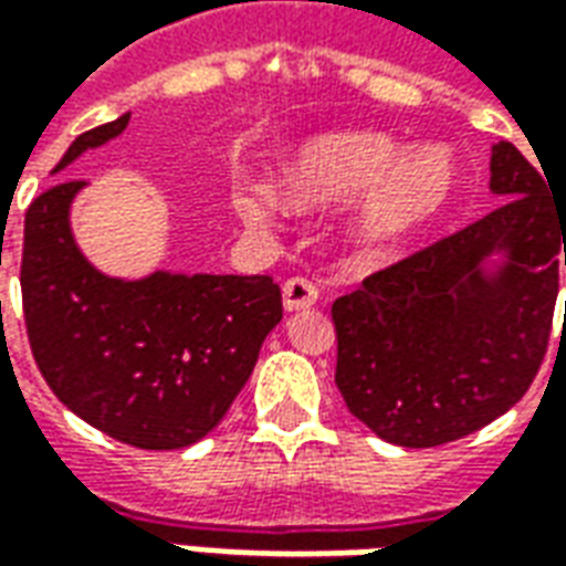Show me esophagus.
Here are the masks:
<instances>
[{"mask_svg": "<svg viewBox=\"0 0 566 566\" xmlns=\"http://www.w3.org/2000/svg\"><path fill=\"white\" fill-rule=\"evenodd\" d=\"M318 284L308 282L303 275H294V279H287L282 287V296H284V308L287 312H300V308H308L318 303Z\"/></svg>", "mask_w": 566, "mask_h": 566, "instance_id": "esophagus-1", "label": "esophagus"}]
</instances>
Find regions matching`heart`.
Instances as JSON below:
<instances>
[{
	"instance_id": "heart-1",
	"label": "heart",
	"mask_w": 566,
	"mask_h": 566,
	"mask_svg": "<svg viewBox=\"0 0 566 566\" xmlns=\"http://www.w3.org/2000/svg\"><path fill=\"white\" fill-rule=\"evenodd\" d=\"M279 187L284 202L296 209L327 206L367 190L348 233L360 251L381 254L446 209L454 190V163L446 148H421L403 157V145L385 133H331L284 160ZM235 206L245 218H263L272 197L242 190Z\"/></svg>"
}]
</instances>
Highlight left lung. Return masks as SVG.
I'll return each mask as SVG.
<instances>
[{"mask_svg": "<svg viewBox=\"0 0 566 566\" xmlns=\"http://www.w3.org/2000/svg\"><path fill=\"white\" fill-rule=\"evenodd\" d=\"M491 190L497 209L373 272L331 308L336 388L394 446L433 449L482 430L522 400L546 357L566 211L512 142L494 145ZM494 250L511 260L485 276Z\"/></svg>", "mask_w": 566, "mask_h": 566, "instance_id": "8db88e82", "label": "left lung"}]
</instances>
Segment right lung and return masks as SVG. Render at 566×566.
I'll return each instance as SVG.
<instances>
[{"mask_svg": "<svg viewBox=\"0 0 566 566\" xmlns=\"http://www.w3.org/2000/svg\"><path fill=\"white\" fill-rule=\"evenodd\" d=\"M129 115L87 129L54 172L120 136ZM84 181H56L23 223L20 291L35 364L78 418L133 449L193 446L245 388L282 321L270 275H172L120 282L96 272L69 230Z\"/></svg>", "mask_w": 566, "mask_h": 566, "instance_id": "obj_1", "label": "right lung"}]
</instances>
